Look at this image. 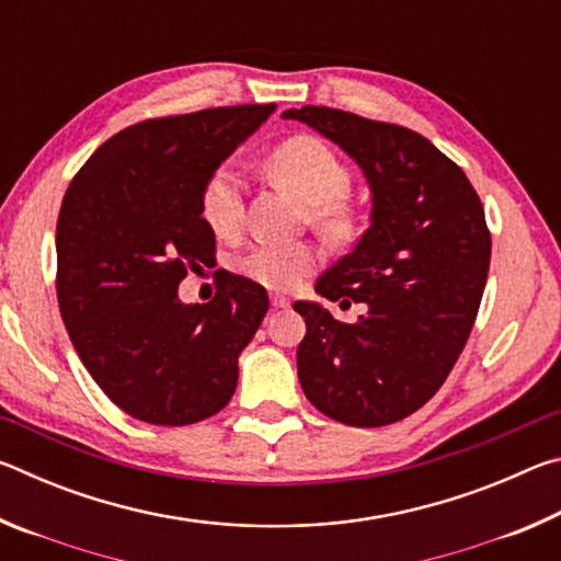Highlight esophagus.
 <instances>
[{"mask_svg": "<svg viewBox=\"0 0 561 561\" xmlns=\"http://www.w3.org/2000/svg\"><path fill=\"white\" fill-rule=\"evenodd\" d=\"M270 301H272L274 309H287L289 307V297H284V294H272Z\"/></svg>", "mask_w": 561, "mask_h": 561, "instance_id": "1", "label": "esophagus"}]
</instances>
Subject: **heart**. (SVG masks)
<instances>
[{
  "mask_svg": "<svg viewBox=\"0 0 561 561\" xmlns=\"http://www.w3.org/2000/svg\"><path fill=\"white\" fill-rule=\"evenodd\" d=\"M267 175L274 185L289 193L309 222L324 227L331 234L351 230V213L344 203L351 175L334 150L321 140L297 136L284 140L267 158ZM203 220L215 234L230 237L242 220V187L234 168H217L203 190ZM317 252L309 244H254L240 260L244 277L267 289H294L314 270Z\"/></svg>",
  "mask_w": 561,
  "mask_h": 561,
  "instance_id": "1",
  "label": "heart"
}]
</instances>
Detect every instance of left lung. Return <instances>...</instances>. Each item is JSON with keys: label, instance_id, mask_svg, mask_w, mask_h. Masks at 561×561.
Instances as JSON below:
<instances>
[{"label": "left lung", "instance_id": "1", "mask_svg": "<svg viewBox=\"0 0 561 561\" xmlns=\"http://www.w3.org/2000/svg\"><path fill=\"white\" fill-rule=\"evenodd\" d=\"M282 118L339 146L371 190V225L314 287L329 301H364L366 314L341 324L319 301L294 304L307 321L304 396L354 428L403 421L435 396L470 336L490 270L485 210L421 133L324 106Z\"/></svg>", "mask_w": 561, "mask_h": 561}]
</instances>
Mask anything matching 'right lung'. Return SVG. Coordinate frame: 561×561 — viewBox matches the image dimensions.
Masks as SVG:
<instances>
[{
  "label": "right lung",
  "mask_w": 561,
  "mask_h": 561,
  "mask_svg": "<svg viewBox=\"0 0 561 561\" xmlns=\"http://www.w3.org/2000/svg\"><path fill=\"white\" fill-rule=\"evenodd\" d=\"M274 108L136 123L66 190L56 225L61 319L93 381L138 421L190 425L234 393L237 358L267 314V291L227 274L213 301L185 304L178 284L215 254L201 210L205 183Z\"/></svg>",
  "instance_id": "add662e5"
}]
</instances>
